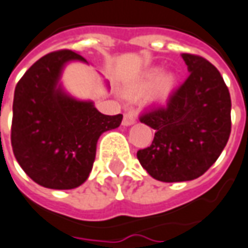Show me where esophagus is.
Returning a JSON list of instances; mask_svg holds the SVG:
<instances>
[{
    "mask_svg": "<svg viewBox=\"0 0 248 248\" xmlns=\"http://www.w3.org/2000/svg\"><path fill=\"white\" fill-rule=\"evenodd\" d=\"M136 117L134 112H125L124 113V119H123V124L124 125H132L135 123Z\"/></svg>",
    "mask_w": 248,
    "mask_h": 248,
    "instance_id": "1",
    "label": "esophagus"
}]
</instances>
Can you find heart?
Masks as SVG:
<instances>
[{"label":"heart","mask_w":248,"mask_h":248,"mask_svg":"<svg viewBox=\"0 0 248 248\" xmlns=\"http://www.w3.org/2000/svg\"><path fill=\"white\" fill-rule=\"evenodd\" d=\"M159 69H151L149 72H146L144 75H142L138 80H135L132 83V86H131V89L129 91L132 93V94H142L144 93L147 89H150V97L154 98V99H159V98H164L167 97L168 94L172 91L174 86V78L173 75L167 74V75H162V76H159ZM154 81L156 83L154 82ZM155 83L154 85L152 83Z\"/></svg>","instance_id":"heart-1"}]
</instances>
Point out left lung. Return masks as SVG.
<instances>
[{"instance_id": "obj_1", "label": "left lung", "mask_w": 248, "mask_h": 248, "mask_svg": "<svg viewBox=\"0 0 248 248\" xmlns=\"http://www.w3.org/2000/svg\"><path fill=\"white\" fill-rule=\"evenodd\" d=\"M182 57L188 78L167 105L139 117L155 134L136 157L151 177L165 183L202 176L220 157L231 134V95L218 69L197 54Z\"/></svg>"}]
</instances>
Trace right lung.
I'll return each mask as SVG.
<instances>
[{"label":"right lung","mask_w":248,"mask_h":248,"mask_svg":"<svg viewBox=\"0 0 248 248\" xmlns=\"http://www.w3.org/2000/svg\"><path fill=\"white\" fill-rule=\"evenodd\" d=\"M75 60L87 62L72 50L43 56L23 75L13 97V154L35 183L53 190H71L86 182L99 136L123 120V114L106 116L91 101L64 93L60 76Z\"/></svg>","instance_id":"obj_1"}]
</instances>
